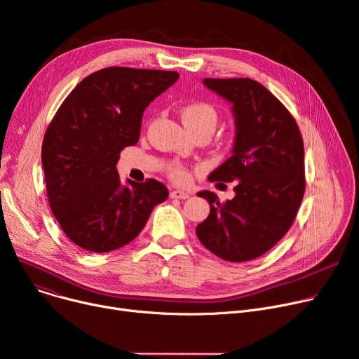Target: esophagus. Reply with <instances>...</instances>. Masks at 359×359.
Segmentation results:
<instances>
[{
  "instance_id": "esophagus-1",
  "label": "esophagus",
  "mask_w": 359,
  "mask_h": 359,
  "mask_svg": "<svg viewBox=\"0 0 359 359\" xmlns=\"http://www.w3.org/2000/svg\"><path fill=\"white\" fill-rule=\"evenodd\" d=\"M170 198H173V199H187V198H189V194L176 189V191L170 192Z\"/></svg>"
}]
</instances>
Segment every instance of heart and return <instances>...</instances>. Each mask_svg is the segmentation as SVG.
Segmentation results:
<instances>
[{
    "instance_id": "1",
    "label": "heart",
    "mask_w": 359,
    "mask_h": 359,
    "mask_svg": "<svg viewBox=\"0 0 359 359\" xmlns=\"http://www.w3.org/2000/svg\"><path fill=\"white\" fill-rule=\"evenodd\" d=\"M182 119L184 125L189 128L194 134L198 130L202 129H215L218 115L217 110L214 109L212 104L206 103V102H191L182 107ZM167 175L168 177L175 180L176 183H187L191 179V173L187 170L186 164L180 161H173L167 165Z\"/></svg>"
}]
</instances>
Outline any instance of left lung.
<instances>
[{"label": "left lung", "mask_w": 359, "mask_h": 359, "mask_svg": "<svg viewBox=\"0 0 359 359\" xmlns=\"http://www.w3.org/2000/svg\"><path fill=\"white\" fill-rule=\"evenodd\" d=\"M203 84L233 103V156L208 179L217 184L236 180V196L221 203L214 192H199L211 212L196 234L218 257L248 262L271 250L291 229L306 191L304 142L290 110L260 83L205 79Z\"/></svg>", "instance_id": "obj_1"}]
</instances>
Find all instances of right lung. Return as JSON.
<instances>
[{
    "instance_id": "1",
    "label": "right lung",
    "mask_w": 359,
    "mask_h": 359,
    "mask_svg": "<svg viewBox=\"0 0 359 359\" xmlns=\"http://www.w3.org/2000/svg\"><path fill=\"white\" fill-rule=\"evenodd\" d=\"M179 79L176 71L109 67L90 74L56 110L43 137L50 210L65 236L106 253L134 240L168 196L156 180L121 184V151L140 140L144 110Z\"/></svg>"
}]
</instances>
